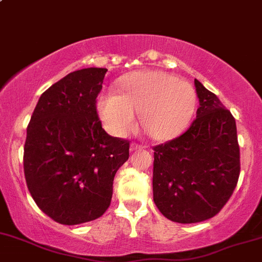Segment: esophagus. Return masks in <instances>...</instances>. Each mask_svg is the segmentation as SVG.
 Returning <instances> with one entry per match:
<instances>
[{"label": "esophagus", "mask_w": 262, "mask_h": 262, "mask_svg": "<svg viewBox=\"0 0 262 262\" xmlns=\"http://www.w3.org/2000/svg\"><path fill=\"white\" fill-rule=\"evenodd\" d=\"M144 146L143 145H139L137 144V143H132L130 144V151H136V150H140V149H143Z\"/></svg>", "instance_id": "obj_1"}]
</instances>
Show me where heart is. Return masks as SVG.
Segmentation results:
<instances>
[{
	"instance_id": "1",
	"label": "heart",
	"mask_w": 262,
	"mask_h": 262,
	"mask_svg": "<svg viewBox=\"0 0 262 262\" xmlns=\"http://www.w3.org/2000/svg\"><path fill=\"white\" fill-rule=\"evenodd\" d=\"M198 96L189 82L165 72L132 74L97 100V111L105 126L116 136H124L140 113V124L149 137L166 140L180 133L190 122Z\"/></svg>"
}]
</instances>
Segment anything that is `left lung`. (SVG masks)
<instances>
[{"label": "left lung", "instance_id": "8db88e82", "mask_svg": "<svg viewBox=\"0 0 262 262\" xmlns=\"http://www.w3.org/2000/svg\"><path fill=\"white\" fill-rule=\"evenodd\" d=\"M199 105L190 128L154 146L153 198L169 220L192 224L219 212L240 175L236 123L220 99L194 80Z\"/></svg>", "mask_w": 262, "mask_h": 262}]
</instances>
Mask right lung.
<instances>
[{
    "label": "right lung",
    "mask_w": 262,
    "mask_h": 262,
    "mask_svg": "<svg viewBox=\"0 0 262 262\" xmlns=\"http://www.w3.org/2000/svg\"><path fill=\"white\" fill-rule=\"evenodd\" d=\"M107 68H83L51 85L27 126L24 169L28 190L46 215L63 225L98 219L113 195L129 142L111 137L97 114Z\"/></svg>",
    "instance_id": "obj_1"
}]
</instances>
